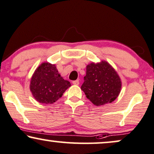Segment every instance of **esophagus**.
I'll return each mask as SVG.
<instances>
[{
  "instance_id": "34e87169",
  "label": "esophagus",
  "mask_w": 154,
  "mask_h": 154,
  "mask_svg": "<svg viewBox=\"0 0 154 154\" xmlns=\"http://www.w3.org/2000/svg\"><path fill=\"white\" fill-rule=\"evenodd\" d=\"M72 84L74 85H79V80H75L72 82Z\"/></svg>"
}]
</instances>
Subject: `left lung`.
<instances>
[{
	"label": "left lung",
	"instance_id": "left-lung-1",
	"mask_svg": "<svg viewBox=\"0 0 154 154\" xmlns=\"http://www.w3.org/2000/svg\"><path fill=\"white\" fill-rule=\"evenodd\" d=\"M81 89L96 106L110 103L118 98L122 88L120 76L107 61L87 65L86 76Z\"/></svg>",
	"mask_w": 154,
	"mask_h": 154
}]
</instances>
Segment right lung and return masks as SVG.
I'll use <instances>...</instances> for the list:
<instances>
[{"label": "right lung", "mask_w": 154, "mask_h": 154, "mask_svg": "<svg viewBox=\"0 0 154 154\" xmlns=\"http://www.w3.org/2000/svg\"><path fill=\"white\" fill-rule=\"evenodd\" d=\"M70 86L69 81L61 77L56 65L44 62L32 75L29 88L33 97L40 103L53 104Z\"/></svg>", "instance_id": "right-lung-1"}]
</instances>
